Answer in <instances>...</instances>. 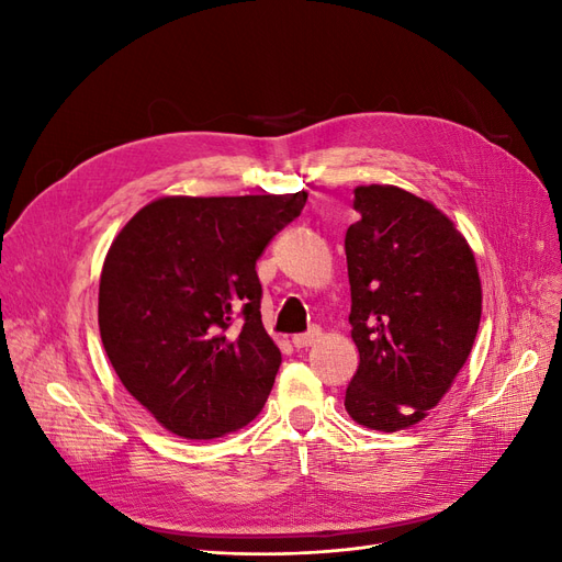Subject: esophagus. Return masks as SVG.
<instances>
[{
    "mask_svg": "<svg viewBox=\"0 0 562 562\" xmlns=\"http://www.w3.org/2000/svg\"><path fill=\"white\" fill-rule=\"evenodd\" d=\"M318 339H321V328H312V330H307V333L295 335V337H293V347H295V349H307V347L316 345Z\"/></svg>",
    "mask_w": 562,
    "mask_h": 562,
    "instance_id": "34e87169",
    "label": "esophagus"
}]
</instances>
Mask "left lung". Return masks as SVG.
I'll use <instances>...</instances> for the list:
<instances>
[{"label":"left lung","mask_w":562,"mask_h":562,"mask_svg":"<svg viewBox=\"0 0 562 562\" xmlns=\"http://www.w3.org/2000/svg\"><path fill=\"white\" fill-rule=\"evenodd\" d=\"M353 209L361 220L345 250L361 361L345 407L368 429L401 431L427 417L469 359L483 310L479 267L431 201L363 184Z\"/></svg>","instance_id":"8db88e82"}]
</instances>
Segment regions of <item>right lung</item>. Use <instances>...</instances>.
Returning <instances> with one entry per match:
<instances>
[{
    "label": "right lung",
    "instance_id": "obj_1",
    "mask_svg": "<svg viewBox=\"0 0 562 562\" xmlns=\"http://www.w3.org/2000/svg\"><path fill=\"white\" fill-rule=\"evenodd\" d=\"M304 201L307 192L161 196L116 234L100 274V337L164 429L211 440L262 411L281 351L262 326L255 262Z\"/></svg>",
    "mask_w": 562,
    "mask_h": 562
}]
</instances>
